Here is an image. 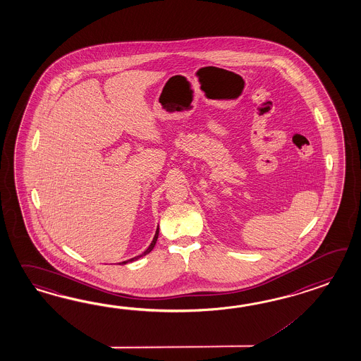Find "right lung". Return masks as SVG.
Segmentation results:
<instances>
[{
    "mask_svg": "<svg viewBox=\"0 0 361 361\" xmlns=\"http://www.w3.org/2000/svg\"><path fill=\"white\" fill-rule=\"evenodd\" d=\"M159 227L157 226V230H156V234H154V236H153V240H152V243L149 244V247L145 250V251L142 253V255H139V256H135V257H133V259H130V260L127 261H122L121 264L123 265V264H127V262H131V261L137 260V259H140V257H143V256H145V255H148L149 252L154 248V245H156V242H157V238H159Z\"/></svg>",
    "mask_w": 361,
    "mask_h": 361,
    "instance_id": "add662e5",
    "label": "right lung"
}]
</instances>
